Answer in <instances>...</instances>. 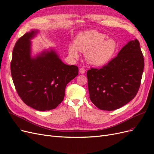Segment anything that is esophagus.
I'll use <instances>...</instances> for the list:
<instances>
[{
    "label": "esophagus",
    "instance_id": "1",
    "mask_svg": "<svg viewBox=\"0 0 154 154\" xmlns=\"http://www.w3.org/2000/svg\"><path fill=\"white\" fill-rule=\"evenodd\" d=\"M79 72H80V74H84L85 72V71L83 68H80V70H79Z\"/></svg>",
    "mask_w": 154,
    "mask_h": 154
}]
</instances>
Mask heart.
<instances>
[{
  "mask_svg": "<svg viewBox=\"0 0 154 154\" xmlns=\"http://www.w3.org/2000/svg\"><path fill=\"white\" fill-rule=\"evenodd\" d=\"M118 49L116 41L108 38L106 35L91 30L79 34L74 45L69 46L68 52L71 57H79V51L85 53V59L90 65L102 67L109 63L113 58Z\"/></svg>",
  "mask_w": 154,
  "mask_h": 154,
  "instance_id": "1",
  "label": "heart"
}]
</instances>
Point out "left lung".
<instances>
[{"label": "left lung", "mask_w": 154, "mask_h": 154, "mask_svg": "<svg viewBox=\"0 0 154 154\" xmlns=\"http://www.w3.org/2000/svg\"><path fill=\"white\" fill-rule=\"evenodd\" d=\"M139 45L130 40L106 66L87 71L90 100L99 109L116 110L136 96L144 66Z\"/></svg>", "instance_id": "8db88e82"}]
</instances>
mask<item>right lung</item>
Masks as SVG:
<instances>
[{
  "instance_id": "right-lung-1",
  "label": "right lung",
  "mask_w": 154,
  "mask_h": 154,
  "mask_svg": "<svg viewBox=\"0 0 154 154\" xmlns=\"http://www.w3.org/2000/svg\"><path fill=\"white\" fill-rule=\"evenodd\" d=\"M39 31L32 29L18 40L13 50L11 73L18 94L24 103L40 111L50 110L61 103L69 82L78 74L54 48L32 56L31 40Z\"/></svg>"
}]
</instances>
